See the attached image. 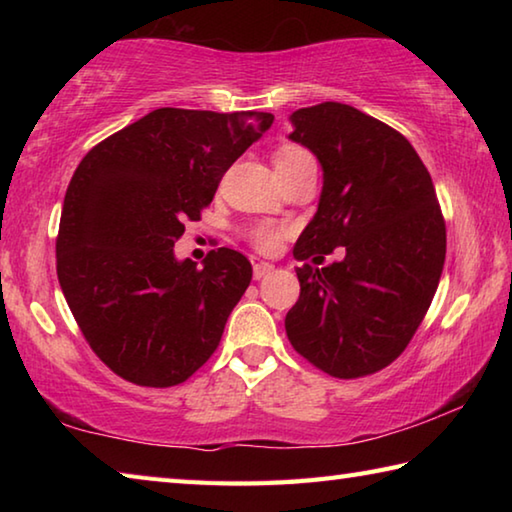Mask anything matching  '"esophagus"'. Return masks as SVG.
<instances>
[{
	"label": "esophagus",
	"mask_w": 512,
	"mask_h": 512,
	"mask_svg": "<svg viewBox=\"0 0 512 512\" xmlns=\"http://www.w3.org/2000/svg\"><path fill=\"white\" fill-rule=\"evenodd\" d=\"M271 271H273V264H268V262H257V264L253 266L255 280H262V277H266Z\"/></svg>",
	"instance_id": "obj_1"
}]
</instances>
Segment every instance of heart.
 I'll return each mask as SVG.
<instances>
[{
	"label": "heart",
	"mask_w": 512,
	"mask_h": 512,
	"mask_svg": "<svg viewBox=\"0 0 512 512\" xmlns=\"http://www.w3.org/2000/svg\"><path fill=\"white\" fill-rule=\"evenodd\" d=\"M305 160H311V155L305 149H300V146H282V149L275 153V169H291ZM255 244L259 248H273L277 244V235L268 228H259L255 232Z\"/></svg>",
	"instance_id": "obj_1"
}]
</instances>
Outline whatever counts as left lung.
Returning a JSON list of instances; mask_svg holds the SVG:
<instances>
[{
	"mask_svg": "<svg viewBox=\"0 0 512 512\" xmlns=\"http://www.w3.org/2000/svg\"><path fill=\"white\" fill-rule=\"evenodd\" d=\"M289 140L323 169L318 210L293 257L300 298L284 327L327 375L386 368L420 327L445 266V221L431 176L404 135L352 106L325 101L289 117ZM334 247L344 259L318 267Z\"/></svg>",
	"mask_w": 512,
	"mask_h": 512,
	"instance_id": "obj_1",
	"label": "left lung"
}]
</instances>
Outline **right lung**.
I'll return each mask as SVG.
<instances>
[{
    "label": "right lung",
    "instance_id": "right-lung-1",
    "mask_svg": "<svg viewBox=\"0 0 512 512\" xmlns=\"http://www.w3.org/2000/svg\"><path fill=\"white\" fill-rule=\"evenodd\" d=\"M273 119L158 108L76 167L60 214L58 282L85 341L119 377L167 388L212 357L253 266L216 248L196 268L173 246Z\"/></svg>",
    "mask_w": 512,
    "mask_h": 512
}]
</instances>
